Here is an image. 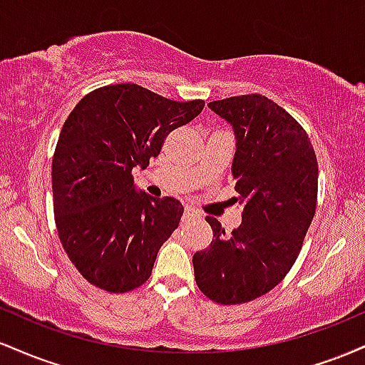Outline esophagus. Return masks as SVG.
<instances>
[{"label": "esophagus", "instance_id": "1", "mask_svg": "<svg viewBox=\"0 0 365 365\" xmlns=\"http://www.w3.org/2000/svg\"><path fill=\"white\" fill-rule=\"evenodd\" d=\"M199 217V212L192 207H185L183 209V221H190V220H197Z\"/></svg>", "mask_w": 365, "mask_h": 365}]
</instances>
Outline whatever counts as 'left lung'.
Segmentation results:
<instances>
[{"mask_svg": "<svg viewBox=\"0 0 365 365\" xmlns=\"http://www.w3.org/2000/svg\"><path fill=\"white\" fill-rule=\"evenodd\" d=\"M235 133V202L242 225L226 235L215 217L212 242L194 254L197 287L217 304H245L287 276L316 212L317 159L305 130L261 94L207 104Z\"/></svg>", "mask_w": 365, "mask_h": 365, "instance_id": "obj_1", "label": "left lung"}]
</instances>
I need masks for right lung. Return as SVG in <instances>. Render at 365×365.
I'll return each instance as SVG.
<instances>
[{"instance_id":"add662e5","label":"right lung","mask_w":365,"mask_h":365,"mask_svg":"<svg viewBox=\"0 0 365 365\" xmlns=\"http://www.w3.org/2000/svg\"><path fill=\"white\" fill-rule=\"evenodd\" d=\"M202 108L200 99L178 103L116 83L83 96L68 115L53 156L54 220L63 249L89 283L125 293L149 279L183 206L137 190L132 170L148 168L166 135Z\"/></svg>"}]
</instances>
